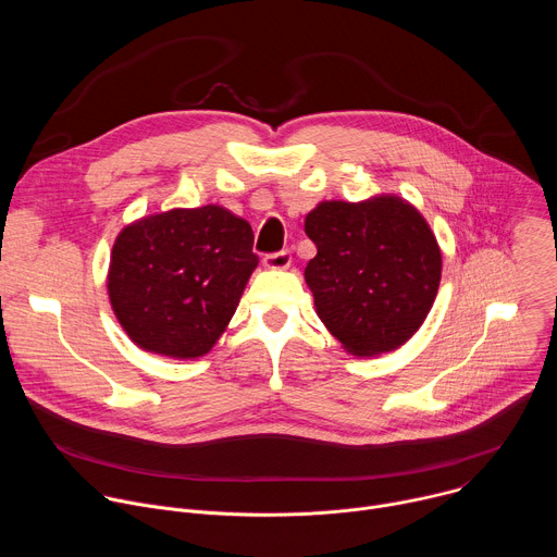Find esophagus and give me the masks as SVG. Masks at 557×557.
<instances>
[{
    "instance_id": "obj_1",
    "label": "esophagus",
    "mask_w": 557,
    "mask_h": 557,
    "mask_svg": "<svg viewBox=\"0 0 557 557\" xmlns=\"http://www.w3.org/2000/svg\"><path fill=\"white\" fill-rule=\"evenodd\" d=\"M290 251H277V253H269L264 256V267L271 269V271H284L290 267Z\"/></svg>"
}]
</instances>
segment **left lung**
<instances>
[{
    "label": "left lung",
    "instance_id": "8db88e82",
    "mask_svg": "<svg viewBox=\"0 0 557 557\" xmlns=\"http://www.w3.org/2000/svg\"><path fill=\"white\" fill-rule=\"evenodd\" d=\"M317 256L304 277L314 310L342 346L376 357L404 346L425 322L441 284L436 237L408 200H324L304 222Z\"/></svg>",
    "mask_w": 557,
    "mask_h": 557
}]
</instances>
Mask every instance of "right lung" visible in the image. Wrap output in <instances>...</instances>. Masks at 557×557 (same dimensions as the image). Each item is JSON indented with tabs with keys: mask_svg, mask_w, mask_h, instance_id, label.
Listing matches in <instances>:
<instances>
[{
	"mask_svg": "<svg viewBox=\"0 0 557 557\" xmlns=\"http://www.w3.org/2000/svg\"><path fill=\"white\" fill-rule=\"evenodd\" d=\"M258 262L247 220L218 205L172 209L119 233L108 295L138 348L196 359L226 331Z\"/></svg>",
	"mask_w": 557,
	"mask_h": 557,
	"instance_id": "right-lung-1",
	"label": "right lung"
}]
</instances>
